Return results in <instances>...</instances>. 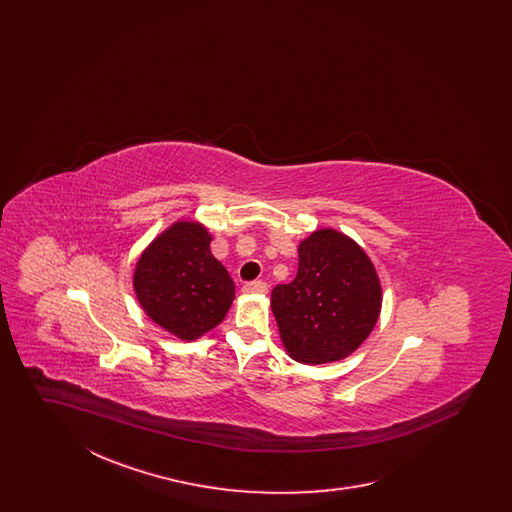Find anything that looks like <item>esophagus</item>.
<instances>
[{"instance_id":"1","label":"esophagus","mask_w":512,"mask_h":512,"mask_svg":"<svg viewBox=\"0 0 512 512\" xmlns=\"http://www.w3.org/2000/svg\"><path fill=\"white\" fill-rule=\"evenodd\" d=\"M245 293H255V295H263L268 292V286L261 280H255V282H247L244 286Z\"/></svg>"}]
</instances>
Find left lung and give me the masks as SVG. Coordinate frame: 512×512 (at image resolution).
<instances>
[{
	"mask_svg": "<svg viewBox=\"0 0 512 512\" xmlns=\"http://www.w3.org/2000/svg\"><path fill=\"white\" fill-rule=\"evenodd\" d=\"M297 276L270 295L280 338L293 361L324 365L351 355L370 336L382 286L365 249L334 228L299 244Z\"/></svg>",
	"mask_w": 512,
	"mask_h": 512,
	"instance_id": "1",
	"label": "left lung"
}]
</instances>
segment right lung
Segmentation results:
<instances>
[{
    "label": "right lung",
    "mask_w": 512,
    "mask_h": 512,
    "mask_svg": "<svg viewBox=\"0 0 512 512\" xmlns=\"http://www.w3.org/2000/svg\"><path fill=\"white\" fill-rule=\"evenodd\" d=\"M211 240L203 224L178 220L147 245L134 268V292L147 317L180 340L213 330L236 295Z\"/></svg>",
    "instance_id": "add662e5"
}]
</instances>
